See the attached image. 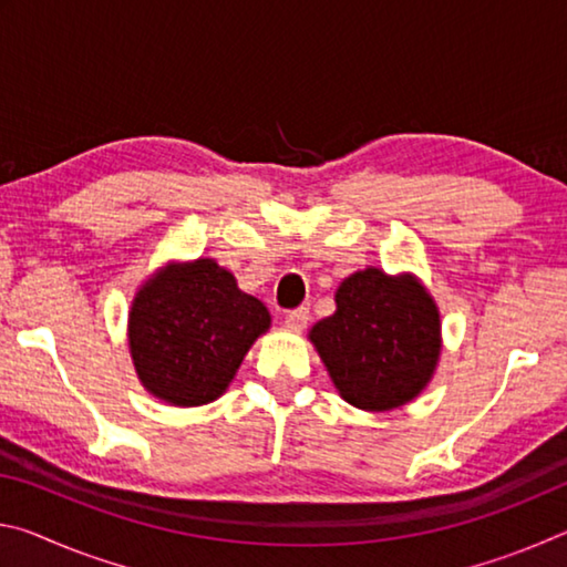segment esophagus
I'll return each mask as SVG.
<instances>
[{
	"mask_svg": "<svg viewBox=\"0 0 567 567\" xmlns=\"http://www.w3.org/2000/svg\"><path fill=\"white\" fill-rule=\"evenodd\" d=\"M307 320H310V310H307V307H297V310H290L285 315V328L287 330H302Z\"/></svg>",
	"mask_w": 567,
	"mask_h": 567,
	"instance_id": "34e87169",
	"label": "esophagus"
}]
</instances>
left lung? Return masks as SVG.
Here are the masks:
<instances>
[{
	"instance_id": "obj_1",
	"label": "left lung",
	"mask_w": 567,
	"mask_h": 567,
	"mask_svg": "<svg viewBox=\"0 0 567 567\" xmlns=\"http://www.w3.org/2000/svg\"><path fill=\"white\" fill-rule=\"evenodd\" d=\"M307 338L344 402L385 412L408 405L433 380L443 322L415 275L364 267L344 277L334 312L315 322Z\"/></svg>"
}]
</instances>
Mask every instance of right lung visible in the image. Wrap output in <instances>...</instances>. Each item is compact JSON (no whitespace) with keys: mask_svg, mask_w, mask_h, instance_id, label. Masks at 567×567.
<instances>
[{"mask_svg":"<svg viewBox=\"0 0 567 567\" xmlns=\"http://www.w3.org/2000/svg\"><path fill=\"white\" fill-rule=\"evenodd\" d=\"M272 318L213 257L167 262L140 285L127 315L134 372L152 398L199 408L225 395Z\"/></svg>","mask_w":567,"mask_h":567,"instance_id":"right-lung-1","label":"right lung"}]
</instances>
